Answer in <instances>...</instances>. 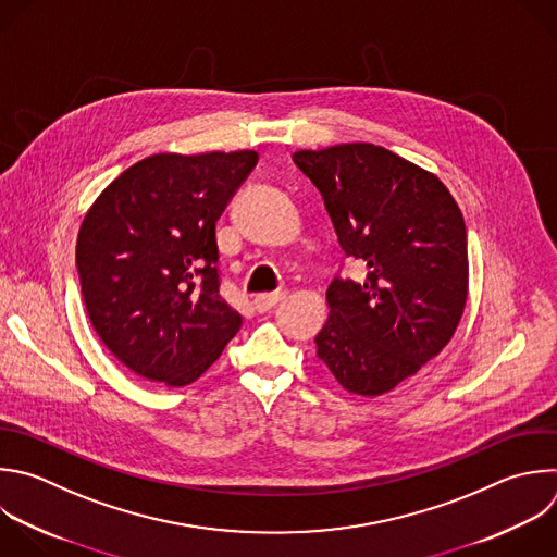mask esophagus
<instances>
[{
    "instance_id": "esophagus-1",
    "label": "esophagus",
    "mask_w": 557,
    "mask_h": 557,
    "mask_svg": "<svg viewBox=\"0 0 557 557\" xmlns=\"http://www.w3.org/2000/svg\"><path fill=\"white\" fill-rule=\"evenodd\" d=\"M284 297H286V293H282V290H277V293H262V295H258L253 299V306H256L258 312H267V310L275 308Z\"/></svg>"
}]
</instances>
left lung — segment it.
I'll list each match as a JSON object with an SVG mask.
<instances>
[{
    "instance_id": "1",
    "label": "left lung",
    "mask_w": 557,
    "mask_h": 557,
    "mask_svg": "<svg viewBox=\"0 0 557 557\" xmlns=\"http://www.w3.org/2000/svg\"><path fill=\"white\" fill-rule=\"evenodd\" d=\"M321 193L341 249L367 269L334 277L317 356L343 389L383 396L453 338L468 297L459 206L424 168L374 144L297 150Z\"/></svg>"
}]
</instances>
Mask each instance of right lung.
<instances>
[{
    "instance_id": "obj_1",
    "label": "right lung",
    "mask_w": 557,
    "mask_h": 557,
    "mask_svg": "<svg viewBox=\"0 0 557 557\" xmlns=\"http://www.w3.org/2000/svg\"><path fill=\"white\" fill-rule=\"evenodd\" d=\"M256 163V150L152 154L89 208L76 243L85 308L137 376L190 385L240 330L221 297L216 221Z\"/></svg>"
}]
</instances>
